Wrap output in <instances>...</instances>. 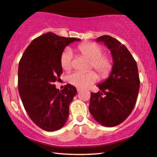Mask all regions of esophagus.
Returning <instances> with one entry per match:
<instances>
[{
  "label": "esophagus",
  "instance_id": "34e87169",
  "mask_svg": "<svg viewBox=\"0 0 157 157\" xmlns=\"http://www.w3.org/2000/svg\"><path fill=\"white\" fill-rule=\"evenodd\" d=\"M77 90H78V92H81L82 90V88H81V87H77Z\"/></svg>",
  "mask_w": 157,
  "mask_h": 157
}]
</instances>
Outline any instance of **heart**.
I'll list each match as a JSON object with an SVG mask.
<instances>
[{
	"label": "heart",
	"mask_w": 157,
	"mask_h": 157,
	"mask_svg": "<svg viewBox=\"0 0 157 157\" xmlns=\"http://www.w3.org/2000/svg\"><path fill=\"white\" fill-rule=\"evenodd\" d=\"M78 52L83 56L90 59V67H93L101 78L109 75L112 69V61L109 56L102 54V48L97 43H85L79 45ZM60 65L64 70H71L72 52L65 50L60 56ZM98 79V75L94 71L75 72L69 77V82L72 85L79 87H87L93 84Z\"/></svg>",
	"instance_id": "obj_1"
}]
</instances>
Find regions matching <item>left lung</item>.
I'll list each match as a JSON object with an SVG mask.
<instances>
[{
	"instance_id": "obj_1",
	"label": "left lung",
	"mask_w": 157,
	"mask_h": 157,
	"mask_svg": "<svg viewBox=\"0 0 157 157\" xmlns=\"http://www.w3.org/2000/svg\"><path fill=\"white\" fill-rule=\"evenodd\" d=\"M110 50L113 65L108 78L97 85L101 92H91L89 111L99 124L107 127L123 122L131 114L140 90L136 61L125 45L109 35L96 39Z\"/></svg>"
}]
</instances>
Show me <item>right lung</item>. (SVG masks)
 Here are the masks:
<instances>
[{
    "label": "right lung",
    "mask_w": 157,
    "mask_h": 157,
    "mask_svg": "<svg viewBox=\"0 0 157 157\" xmlns=\"http://www.w3.org/2000/svg\"><path fill=\"white\" fill-rule=\"evenodd\" d=\"M80 39L47 33L31 42L18 66V92L30 118L48 132L61 129L69 117V107L76 95L70 84L61 91L53 85L63 73L60 56L66 46Z\"/></svg>",
    "instance_id": "obj_1"
}]
</instances>
